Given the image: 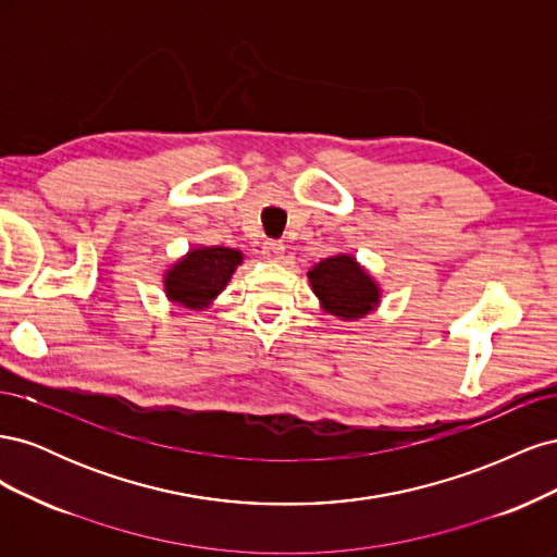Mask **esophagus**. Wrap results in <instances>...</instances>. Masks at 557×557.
<instances>
[{"mask_svg": "<svg viewBox=\"0 0 557 557\" xmlns=\"http://www.w3.org/2000/svg\"><path fill=\"white\" fill-rule=\"evenodd\" d=\"M283 252H285V246L281 242H264L262 244V256L267 260L278 262V260H283Z\"/></svg>", "mask_w": 557, "mask_h": 557, "instance_id": "34e87169", "label": "esophagus"}]
</instances>
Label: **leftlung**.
Returning a JSON list of instances; mask_svg holds the SVG:
<instances>
[{"label": "left lung", "mask_w": 557, "mask_h": 557, "mask_svg": "<svg viewBox=\"0 0 557 557\" xmlns=\"http://www.w3.org/2000/svg\"><path fill=\"white\" fill-rule=\"evenodd\" d=\"M309 281L325 311L344 320L364 318L381 299L374 278L350 256L320 260L309 272Z\"/></svg>", "instance_id": "obj_1"}]
</instances>
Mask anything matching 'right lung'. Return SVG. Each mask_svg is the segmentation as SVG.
<instances>
[{"label":"right lung","instance_id":"right-lung-1","mask_svg":"<svg viewBox=\"0 0 557 557\" xmlns=\"http://www.w3.org/2000/svg\"><path fill=\"white\" fill-rule=\"evenodd\" d=\"M239 250L225 246H201L190 250L164 274L166 297L185 309L209 307V301L223 293L234 269L242 264Z\"/></svg>","mask_w":557,"mask_h":557}]
</instances>
